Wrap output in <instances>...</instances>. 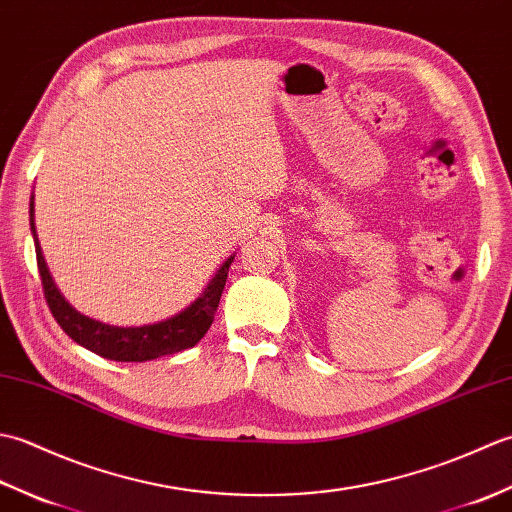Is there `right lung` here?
I'll return each instance as SVG.
<instances>
[{
  "mask_svg": "<svg viewBox=\"0 0 512 512\" xmlns=\"http://www.w3.org/2000/svg\"><path fill=\"white\" fill-rule=\"evenodd\" d=\"M30 231L35 237V250H37V266L41 275L43 295H46L48 308L52 312L54 321L61 325V330L70 336L72 341L83 345L85 350L99 354L110 361L121 363H143L154 361L158 356L176 354L182 350H189L198 343L206 330L211 328L213 317L220 306V297L228 277V268H231L235 255H231L226 262L217 268V273L204 288L202 295L195 299L189 308L178 312L176 317L138 325V328H118V325H107L96 319L85 317L79 310H74L68 301L63 299L59 288L54 286L52 275L48 270L46 259H43L37 231H35V204L30 198Z\"/></svg>",
  "mask_w": 512,
  "mask_h": 512,
  "instance_id": "obj_1",
  "label": "right lung"
}]
</instances>
